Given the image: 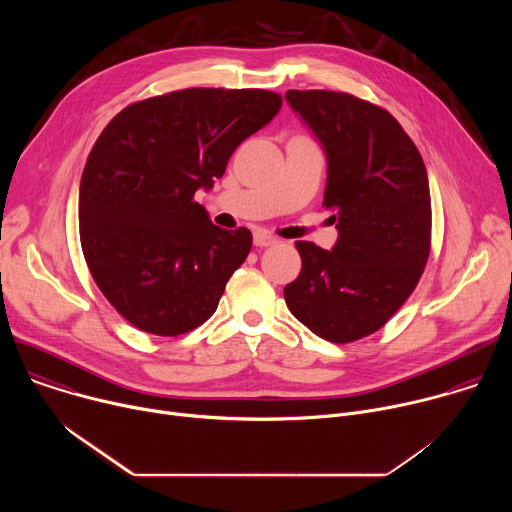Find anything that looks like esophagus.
I'll return each mask as SVG.
<instances>
[{
	"mask_svg": "<svg viewBox=\"0 0 512 512\" xmlns=\"http://www.w3.org/2000/svg\"><path fill=\"white\" fill-rule=\"evenodd\" d=\"M253 243H255L257 247H271V245H275V243H277V239H275L273 235L265 233V231H255V235H253Z\"/></svg>",
	"mask_w": 512,
	"mask_h": 512,
	"instance_id": "obj_1",
	"label": "esophagus"
}]
</instances>
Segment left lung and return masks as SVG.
Instances as JSON below:
<instances>
[{"label":"left lung","mask_w":512,"mask_h":512,"mask_svg":"<svg viewBox=\"0 0 512 512\" xmlns=\"http://www.w3.org/2000/svg\"><path fill=\"white\" fill-rule=\"evenodd\" d=\"M328 162L324 206L334 210L332 251L298 241L302 271L285 285L289 312L316 336L344 344L369 336L405 304L429 257L425 164L399 121L334 91H287Z\"/></svg>","instance_id":"obj_1"}]
</instances>
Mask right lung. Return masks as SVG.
Segmentation results:
<instances>
[{
	"label": "right lung",
	"instance_id": "obj_1",
	"mask_svg": "<svg viewBox=\"0 0 512 512\" xmlns=\"http://www.w3.org/2000/svg\"><path fill=\"white\" fill-rule=\"evenodd\" d=\"M279 109L271 91L184 89L133 103L103 129L81 178V245L129 324L178 336L214 314L253 235L212 225L194 194Z\"/></svg>",
	"mask_w": 512,
	"mask_h": 512
}]
</instances>
